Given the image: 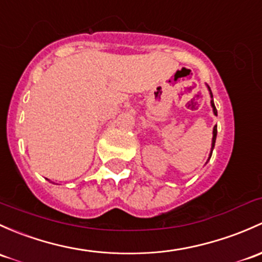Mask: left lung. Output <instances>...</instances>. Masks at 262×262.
Returning a JSON list of instances; mask_svg holds the SVG:
<instances>
[{
  "label": "left lung",
  "mask_w": 262,
  "mask_h": 262,
  "mask_svg": "<svg viewBox=\"0 0 262 262\" xmlns=\"http://www.w3.org/2000/svg\"><path fill=\"white\" fill-rule=\"evenodd\" d=\"M210 92H211V90H210ZM211 96H212V93H211ZM212 98H213V96H212ZM211 105H212V108H213V113L217 115V109H216V106H214L213 100L211 101ZM216 136H217V126H214V128H213V139H212V147H214V142H216Z\"/></svg>",
  "instance_id": "8db88e82"
}]
</instances>
